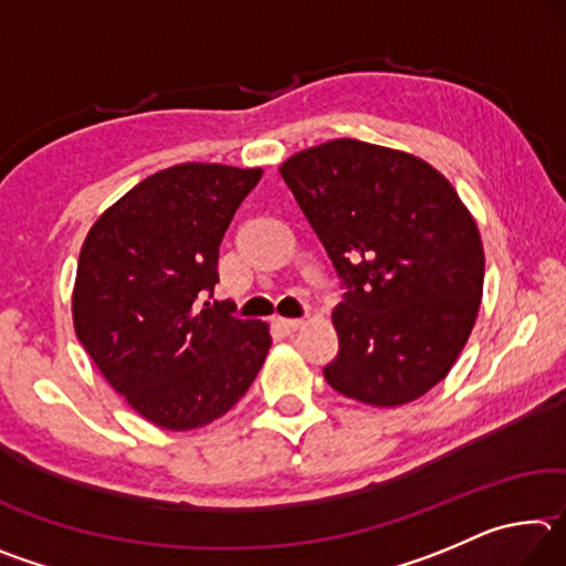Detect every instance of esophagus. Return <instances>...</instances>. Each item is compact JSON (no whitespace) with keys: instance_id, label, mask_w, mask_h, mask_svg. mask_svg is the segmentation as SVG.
<instances>
[{"instance_id":"1","label":"esophagus","mask_w":566,"mask_h":566,"mask_svg":"<svg viewBox=\"0 0 566 566\" xmlns=\"http://www.w3.org/2000/svg\"><path fill=\"white\" fill-rule=\"evenodd\" d=\"M304 324H306L304 319H286V317H280V319H276V327L284 329V332H296V329H302Z\"/></svg>"}]
</instances>
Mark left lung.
Listing matches in <instances>:
<instances>
[{
    "instance_id": "left-lung-1",
    "label": "left lung",
    "mask_w": 566,
    "mask_h": 566,
    "mask_svg": "<svg viewBox=\"0 0 566 566\" xmlns=\"http://www.w3.org/2000/svg\"><path fill=\"white\" fill-rule=\"evenodd\" d=\"M344 280L324 379L369 407H401L454 367L484 290V247L449 179L424 159L332 139L280 167Z\"/></svg>"
}]
</instances>
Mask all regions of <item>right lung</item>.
<instances>
[{"label": "right lung", "mask_w": 566, "mask_h": 566, "mask_svg": "<svg viewBox=\"0 0 566 566\" xmlns=\"http://www.w3.org/2000/svg\"><path fill=\"white\" fill-rule=\"evenodd\" d=\"M262 169L187 161L142 179L84 239L76 339L151 424L189 432L224 417L272 347L270 324L207 302L219 244Z\"/></svg>", "instance_id": "add662e5"}]
</instances>
